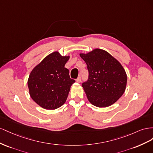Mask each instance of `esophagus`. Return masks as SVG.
Returning a JSON list of instances; mask_svg holds the SVG:
<instances>
[{"label": "esophagus", "mask_w": 153, "mask_h": 153, "mask_svg": "<svg viewBox=\"0 0 153 153\" xmlns=\"http://www.w3.org/2000/svg\"><path fill=\"white\" fill-rule=\"evenodd\" d=\"M76 82H78V83H80V82H81V77H78L77 79H76Z\"/></svg>", "instance_id": "1"}]
</instances>
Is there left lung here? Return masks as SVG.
I'll use <instances>...</instances> for the list:
<instances>
[{"label": "left lung", "instance_id": "8db88e82", "mask_svg": "<svg viewBox=\"0 0 153 153\" xmlns=\"http://www.w3.org/2000/svg\"><path fill=\"white\" fill-rule=\"evenodd\" d=\"M80 56L87 65L88 79L82 84L88 101L99 108L110 106L124 93L127 75L118 60L106 51L95 49Z\"/></svg>", "mask_w": 153, "mask_h": 153}]
</instances>
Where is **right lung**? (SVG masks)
<instances>
[{
	"label": "right lung",
	"instance_id": "right-lung-1",
	"mask_svg": "<svg viewBox=\"0 0 153 153\" xmlns=\"http://www.w3.org/2000/svg\"><path fill=\"white\" fill-rule=\"evenodd\" d=\"M70 56H62L58 51L48 55L30 72L27 85L30 97L46 110H55L66 101L71 86L75 80L71 79L65 65Z\"/></svg>",
	"mask_w": 153,
	"mask_h": 153
}]
</instances>
